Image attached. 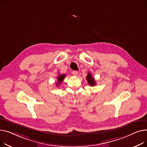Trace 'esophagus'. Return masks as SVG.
Wrapping results in <instances>:
<instances>
[{
	"label": "esophagus",
	"mask_w": 147,
	"mask_h": 147,
	"mask_svg": "<svg viewBox=\"0 0 147 147\" xmlns=\"http://www.w3.org/2000/svg\"><path fill=\"white\" fill-rule=\"evenodd\" d=\"M72 73L74 76H77L78 74V71H72Z\"/></svg>",
	"instance_id": "esophagus-1"
}]
</instances>
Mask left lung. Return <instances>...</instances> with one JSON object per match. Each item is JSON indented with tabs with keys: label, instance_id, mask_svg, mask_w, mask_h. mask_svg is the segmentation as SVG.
Segmentation results:
<instances>
[{
	"label": "left lung",
	"instance_id": "left-lung-1",
	"mask_svg": "<svg viewBox=\"0 0 147 147\" xmlns=\"http://www.w3.org/2000/svg\"><path fill=\"white\" fill-rule=\"evenodd\" d=\"M86 80L88 81V83L91 86H94L96 85V82H95L94 78L92 77L91 74L88 73L87 77H86Z\"/></svg>",
	"mask_w": 147,
	"mask_h": 147
}]
</instances>
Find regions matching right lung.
I'll return each instance as SVG.
<instances>
[{
    "instance_id": "obj_1",
    "label": "right lung",
    "mask_w": 147,
    "mask_h": 147,
    "mask_svg": "<svg viewBox=\"0 0 147 147\" xmlns=\"http://www.w3.org/2000/svg\"><path fill=\"white\" fill-rule=\"evenodd\" d=\"M65 77V74H62V75H59L57 78V82L56 83V86H59L61 82L63 81L64 78Z\"/></svg>"
}]
</instances>
